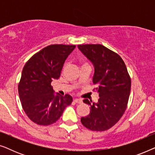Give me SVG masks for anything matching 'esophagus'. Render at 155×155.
<instances>
[{
    "label": "esophagus",
    "instance_id": "esophagus-1",
    "mask_svg": "<svg viewBox=\"0 0 155 155\" xmlns=\"http://www.w3.org/2000/svg\"><path fill=\"white\" fill-rule=\"evenodd\" d=\"M74 101L78 104H81L82 102V100L81 99H74Z\"/></svg>",
    "mask_w": 155,
    "mask_h": 155
}]
</instances>
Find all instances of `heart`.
<instances>
[{"instance_id": "obj_1", "label": "heart", "mask_w": 155, "mask_h": 155, "mask_svg": "<svg viewBox=\"0 0 155 155\" xmlns=\"http://www.w3.org/2000/svg\"><path fill=\"white\" fill-rule=\"evenodd\" d=\"M84 64H87V63H84ZM84 64H83V65H84Z\"/></svg>"}]
</instances>
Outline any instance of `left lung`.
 Instances as JSON below:
<instances>
[{
    "instance_id": "8db88e82",
    "label": "left lung",
    "mask_w": 155,
    "mask_h": 155,
    "mask_svg": "<svg viewBox=\"0 0 155 155\" xmlns=\"http://www.w3.org/2000/svg\"><path fill=\"white\" fill-rule=\"evenodd\" d=\"M82 54L92 63V82L99 98L97 103L84 99L90 106L87 116L81 118L84 126L91 130H107L117 123L126 109L131 81L126 66L119 55L101 44L78 45Z\"/></svg>"
}]
</instances>
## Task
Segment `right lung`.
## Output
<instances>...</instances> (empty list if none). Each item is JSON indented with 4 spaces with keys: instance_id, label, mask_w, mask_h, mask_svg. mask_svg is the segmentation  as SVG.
<instances>
[{
    "instance_id": "1",
    "label": "right lung",
    "mask_w": 155,
    "mask_h": 155,
    "mask_svg": "<svg viewBox=\"0 0 155 155\" xmlns=\"http://www.w3.org/2000/svg\"><path fill=\"white\" fill-rule=\"evenodd\" d=\"M75 48V45L63 44L48 46L34 55L23 68L19 96L25 112L35 124H54L73 101L69 94H56L51 84L60 78L65 61Z\"/></svg>"
}]
</instances>
